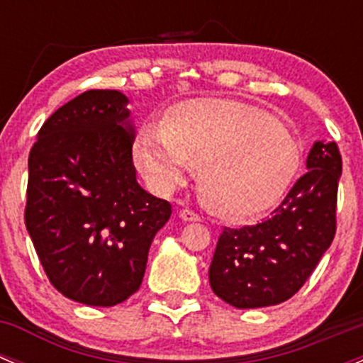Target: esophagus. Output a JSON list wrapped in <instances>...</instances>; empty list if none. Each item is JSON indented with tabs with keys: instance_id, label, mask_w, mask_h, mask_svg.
<instances>
[{
	"instance_id": "1",
	"label": "esophagus",
	"mask_w": 363,
	"mask_h": 363,
	"mask_svg": "<svg viewBox=\"0 0 363 363\" xmlns=\"http://www.w3.org/2000/svg\"><path fill=\"white\" fill-rule=\"evenodd\" d=\"M179 216H181L182 221H202L200 214H196L191 208H182V211L179 212Z\"/></svg>"
}]
</instances>
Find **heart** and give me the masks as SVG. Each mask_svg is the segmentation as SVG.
I'll return each instance as SVG.
<instances>
[{
  "label": "heart",
  "mask_w": 363,
  "mask_h": 363,
  "mask_svg": "<svg viewBox=\"0 0 363 363\" xmlns=\"http://www.w3.org/2000/svg\"><path fill=\"white\" fill-rule=\"evenodd\" d=\"M135 160L158 189L181 184L200 167L203 199L223 214L267 211L290 188L300 167L295 138L269 113L233 100L196 98L170 108L163 130L147 128Z\"/></svg>",
  "instance_id": "heart-1"
}]
</instances>
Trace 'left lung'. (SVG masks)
Returning <instances> with one entry per match:
<instances>
[{
    "label": "left lung",
    "instance_id": "left-lung-1",
    "mask_svg": "<svg viewBox=\"0 0 363 363\" xmlns=\"http://www.w3.org/2000/svg\"><path fill=\"white\" fill-rule=\"evenodd\" d=\"M306 164L269 219L219 235L208 283L230 306L256 309L291 298L330 247L342 174L337 144L314 142Z\"/></svg>",
    "mask_w": 363,
    "mask_h": 363
}]
</instances>
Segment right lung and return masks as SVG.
<instances>
[{
  "mask_svg": "<svg viewBox=\"0 0 363 363\" xmlns=\"http://www.w3.org/2000/svg\"><path fill=\"white\" fill-rule=\"evenodd\" d=\"M128 98L91 89L40 128L28 160L24 221L60 294L111 307L140 288L152 239L172 205L137 182Z\"/></svg>",
  "mask_w": 363,
  "mask_h": 363,
  "instance_id": "add662e5",
  "label": "right lung"
}]
</instances>
